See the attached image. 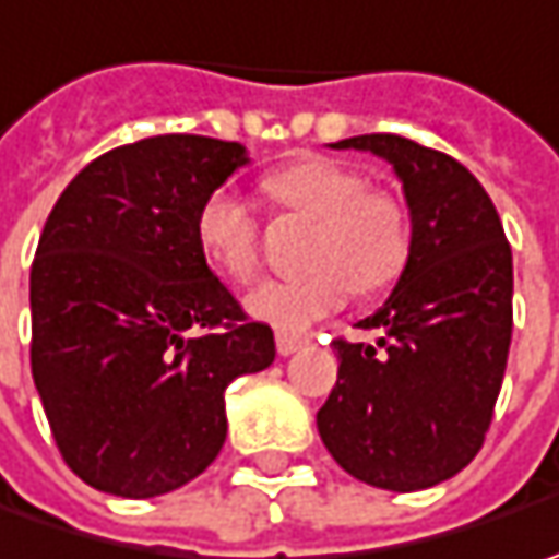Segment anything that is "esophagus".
<instances>
[{"mask_svg":"<svg viewBox=\"0 0 559 559\" xmlns=\"http://www.w3.org/2000/svg\"><path fill=\"white\" fill-rule=\"evenodd\" d=\"M275 344H278L281 356H290V353H297L300 347H306L309 337H304V334H290V331H278V334H275Z\"/></svg>","mask_w":559,"mask_h":559,"instance_id":"34e87169","label":"esophagus"}]
</instances>
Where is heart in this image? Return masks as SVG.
<instances>
[{"mask_svg": "<svg viewBox=\"0 0 559 559\" xmlns=\"http://www.w3.org/2000/svg\"><path fill=\"white\" fill-rule=\"evenodd\" d=\"M262 193L294 215L312 218L306 269L290 278H269L243 297L247 312L281 328L300 331L337 312L353 290H381L413 253L406 206L394 193L366 187V178L331 158H300L262 178ZM193 237L209 265L234 281L259 269V218L231 190H212L197 209Z\"/></svg>", "mask_w": 559, "mask_h": 559, "instance_id": "b5f03b06", "label": "heart"}]
</instances>
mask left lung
I'll return each instance as SVG.
<instances>
[{"label":"left lung","mask_w":559,"mask_h":559,"mask_svg":"<svg viewBox=\"0 0 559 559\" xmlns=\"http://www.w3.org/2000/svg\"><path fill=\"white\" fill-rule=\"evenodd\" d=\"M394 165L413 225L397 287L359 328L376 344L334 341L337 381L316 423L353 478L423 491L473 463L495 416L513 334V253L491 197L448 153L397 134L331 143Z\"/></svg>","instance_id":"left-lung-1"}]
</instances>
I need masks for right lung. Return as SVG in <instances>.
Here are the masks:
<instances>
[{"label":"right lung","mask_w":559,"mask_h":559,"mask_svg":"<svg viewBox=\"0 0 559 559\" xmlns=\"http://www.w3.org/2000/svg\"><path fill=\"white\" fill-rule=\"evenodd\" d=\"M240 143L136 140L61 190L31 269V369L71 473L158 498L218 456L225 388L275 359L193 237L197 209L247 165Z\"/></svg>","instance_id":"1"}]
</instances>
